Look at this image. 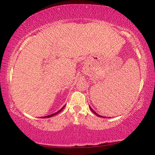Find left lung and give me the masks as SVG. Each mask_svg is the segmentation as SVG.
Returning a JSON list of instances; mask_svg holds the SVG:
<instances>
[{
	"label": "left lung",
	"instance_id": "left-lung-1",
	"mask_svg": "<svg viewBox=\"0 0 155 155\" xmlns=\"http://www.w3.org/2000/svg\"><path fill=\"white\" fill-rule=\"evenodd\" d=\"M90 108H91V111H92V112L94 113V114H96V115H97V116H98V117H103V116H101V115H99L98 114H97V113H96V112H95V111H94V110H93V109H92L91 108V107H90Z\"/></svg>",
	"mask_w": 155,
	"mask_h": 155
}]
</instances>
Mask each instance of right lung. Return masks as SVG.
<instances>
[{
    "label": "right lung",
    "instance_id": "1",
    "mask_svg": "<svg viewBox=\"0 0 155 155\" xmlns=\"http://www.w3.org/2000/svg\"><path fill=\"white\" fill-rule=\"evenodd\" d=\"M64 107H65V106H63L62 108H61L60 110H59V111H57V112H56V113H53V114H51V115H47V116H44V117H42V118H44V117H52V116H54V115H57L59 113H60L61 110H63L64 108Z\"/></svg>",
    "mask_w": 155,
    "mask_h": 155
}]
</instances>
